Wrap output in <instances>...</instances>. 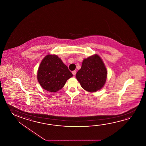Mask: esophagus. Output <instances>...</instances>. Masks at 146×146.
I'll list each match as a JSON object with an SVG mask.
<instances>
[{
    "instance_id": "34e87169",
    "label": "esophagus",
    "mask_w": 146,
    "mask_h": 146,
    "mask_svg": "<svg viewBox=\"0 0 146 146\" xmlns=\"http://www.w3.org/2000/svg\"><path fill=\"white\" fill-rule=\"evenodd\" d=\"M72 73L73 75H75L76 74V71H73L72 72Z\"/></svg>"
}]
</instances>
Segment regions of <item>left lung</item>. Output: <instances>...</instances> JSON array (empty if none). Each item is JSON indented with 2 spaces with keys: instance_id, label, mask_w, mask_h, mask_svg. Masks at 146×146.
<instances>
[{
  "instance_id": "left-lung-1",
  "label": "left lung",
  "mask_w": 146,
  "mask_h": 146,
  "mask_svg": "<svg viewBox=\"0 0 146 146\" xmlns=\"http://www.w3.org/2000/svg\"><path fill=\"white\" fill-rule=\"evenodd\" d=\"M108 76L104 63L97 54L84 58L81 69L76 74V78L84 90L96 92L103 88Z\"/></svg>"
}]
</instances>
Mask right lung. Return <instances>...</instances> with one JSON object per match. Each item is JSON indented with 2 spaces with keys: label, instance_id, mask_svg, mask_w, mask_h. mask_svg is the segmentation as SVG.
Masks as SVG:
<instances>
[{
  "label": "right lung",
  "instance_id": "obj_1",
  "mask_svg": "<svg viewBox=\"0 0 146 146\" xmlns=\"http://www.w3.org/2000/svg\"><path fill=\"white\" fill-rule=\"evenodd\" d=\"M72 73L58 56H45L38 67L37 79L42 88L50 92H56L64 87Z\"/></svg>",
  "mask_w": 146,
  "mask_h": 146
}]
</instances>
